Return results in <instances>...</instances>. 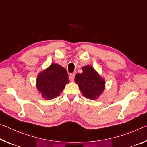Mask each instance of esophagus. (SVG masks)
<instances>
[{"mask_svg":"<svg viewBox=\"0 0 147 147\" xmlns=\"http://www.w3.org/2000/svg\"><path fill=\"white\" fill-rule=\"evenodd\" d=\"M74 75L75 74H71L69 75V80L71 81H74Z\"/></svg>","mask_w":147,"mask_h":147,"instance_id":"1","label":"esophagus"}]
</instances>
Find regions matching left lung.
I'll return each mask as SVG.
<instances>
[{"mask_svg": "<svg viewBox=\"0 0 147 147\" xmlns=\"http://www.w3.org/2000/svg\"><path fill=\"white\" fill-rule=\"evenodd\" d=\"M82 74H76L75 75V82L86 98L97 99L105 89V80L89 65L82 67Z\"/></svg>", "mask_w": 147, "mask_h": 147, "instance_id": "1", "label": "left lung"}]
</instances>
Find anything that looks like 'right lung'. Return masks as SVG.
<instances>
[{"label":"right lung","instance_id":"right-lung-1","mask_svg":"<svg viewBox=\"0 0 147 147\" xmlns=\"http://www.w3.org/2000/svg\"><path fill=\"white\" fill-rule=\"evenodd\" d=\"M69 83L66 69L58 64H52L38 74L36 88L46 100L56 98Z\"/></svg>","mask_w":147,"mask_h":147}]
</instances>
